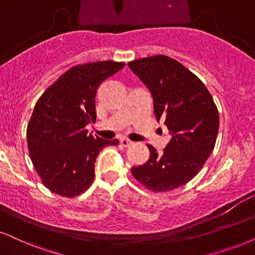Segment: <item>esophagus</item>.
Returning a JSON list of instances; mask_svg holds the SVG:
<instances>
[{"instance_id": "esophagus-1", "label": "esophagus", "mask_w": 255, "mask_h": 255, "mask_svg": "<svg viewBox=\"0 0 255 255\" xmlns=\"http://www.w3.org/2000/svg\"><path fill=\"white\" fill-rule=\"evenodd\" d=\"M120 142L124 147H128V146H130L131 143H133V141H130L129 138H127V137H122L120 140Z\"/></svg>"}]
</instances>
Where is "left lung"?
<instances>
[{
    "label": "left lung",
    "mask_w": 255,
    "mask_h": 255,
    "mask_svg": "<svg viewBox=\"0 0 255 255\" xmlns=\"http://www.w3.org/2000/svg\"><path fill=\"white\" fill-rule=\"evenodd\" d=\"M128 66L150 90L156 120L172 134L162 153L147 144L149 159L131 174L149 191H173L191 181L213 151L218 108L201 80L172 57H143Z\"/></svg>",
    "instance_id": "1"
}]
</instances>
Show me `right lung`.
I'll list each match as a JSON object with an SVG mask.
<instances>
[{
	"label": "right lung",
	"mask_w": 255,
	"mask_h": 255,
	"mask_svg": "<svg viewBox=\"0 0 255 255\" xmlns=\"http://www.w3.org/2000/svg\"><path fill=\"white\" fill-rule=\"evenodd\" d=\"M125 64L109 60L74 66L35 105L27 127L29 156L50 192L66 198L82 194L94 180L100 150L119 143L94 137L86 126L96 120L100 85Z\"/></svg>",
	"instance_id": "obj_1"
}]
</instances>
